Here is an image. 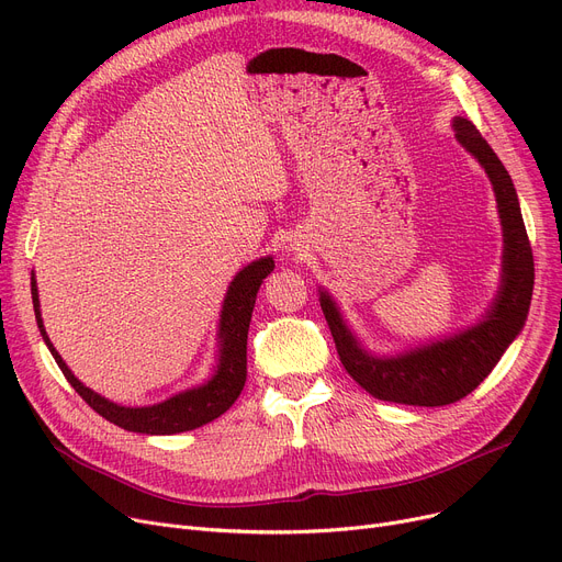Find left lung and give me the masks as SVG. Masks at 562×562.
Here are the masks:
<instances>
[{
  "label": "left lung",
  "mask_w": 562,
  "mask_h": 562,
  "mask_svg": "<svg viewBox=\"0 0 562 562\" xmlns=\"http://www.w3.org/2000/svg\"><path fill=\"white\" fill-rule=\"evenodd\" d=\"M451 127L456 140L485 170L496 198L501 232H504L498 289L481 318L441 339L407 346L394 356L373 352L348 326L333 293L326 286H318L321 310L326 314L344 369L364 392L380 401L437 407L456 403L474 392L506 348L519 337L528 316L530 296H533V252H530L510 175L467 117L456 115Z\"/></svg>",
  "instance_id": "1"
}]
</instances>
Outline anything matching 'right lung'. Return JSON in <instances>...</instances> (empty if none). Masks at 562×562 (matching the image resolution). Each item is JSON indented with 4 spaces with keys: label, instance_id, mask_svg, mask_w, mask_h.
Here are the masks:
<instances>
[{
    "label": "right lung",
    "instance_id": "right-lung-1",
    "mask_svg": "<svg viewBox=\"0 0 562 562\" xmlns=\"http://www.w3.org/2000/svg\"><path fill=\"white\" fill-rule=\"evenodd\" d=\"M276 269V261L271 255L259 257L234 276L227 286V293L221 305V318L216 330V364L212 375L202 380L200 385L189 387L168 396L166 401L153 405H121L104 398L102 394L86 387L83 382L70 371V367L58 356V350L49 341L43 314H41V299H38V284L32 271V299L34 312L41 337L49 348L52 358L56 360L58 369L64 371L66 380L75 387V392L91 405L100 417L115 424L117 428H125L130 432L140 435H177L195 430L204 424L218 419L223 412L232 407V403L239 398L246 385V346H248V328L255 310V299L261 282Z\"/></svg>",
    "mask_w": 562,
    "mask_h": 562
}]
</instances>
